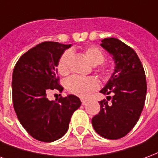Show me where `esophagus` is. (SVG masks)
I'll list each match as a JSON object with an SVG mask.
<instances>
[{
	"mask_svg": "<svg viewBox=\"0 0 158 158\" xmlns=\"http://www.w3.org/2000/svg\"><path fill=\"white\" fill-rule=\"evenodd\" d=\"M87 103V100L81 99V104H82V105H86Z\"/></svg>",
	"mask_w": 158,
	"mask_h": 158,
	"instance_id": "esophagus-1",
	"label": "esophagus"
}]
</instances>
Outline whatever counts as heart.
I'll list each match as a JSON object with an SVG mask.
<instances>
[{
  "label": "heart",
  "instance_id": "obj_1",
  "mask_svg": "<svg viewBox=\"0 0 158 158\" xmlns=\"http://www.w3.org/2000/svg\"><path fill=\"white\" fill-rule=\"evenodd\" d=\"M83 53L93 65H100L105 60V55L103 51L97 46H87L83 49ZM71 55V51L66 50L60 57L57 64V70L60 74L65 75L69 71ZM98 81L93 77H81L78 76H71L65 81V87L68 92L81 98L88 97L93 91L98 88Z\"/></svg>",
  "mask_w": 158,
  "mask_h": 158
}]
</instances>
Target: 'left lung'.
<instances>
[{
    "instance_id": "8db88e82",
    "label": "left lung",
    "mask_w": 158,
    "mask_h": 158,
    "mask_svg": "<svg viewBox=\"0 0 158 158\" xmlns=\"http://www.w3.org/2000/svg\"><path fill=\"white\" fill-rule=\"evenodd\" d=\"M101 46L112 55L115 67L100 93L113 97L100 101V111L92 118V125L102 137L117 140L126 135L140 118L147 95L146 75L136 53L125 43L108 38Z\"/></svg>"
}]
</instances>
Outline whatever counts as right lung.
<instances>
[{"label":"right lung","instance_id":"add662e5","mask_svg":"<svg viewBox=\"0 0 158 158\" xmlns=\"http://www.w3.org/2000/svg\"><path fill=\"white\" fill-rule=\"evenodd\" d=\"M71 44L43 42L23 54L12 73V101L21 125L27 133L40 141L52 142L66 133L71 115L81 102L75 95L49 101L47 93L59 84V59Z\"/></svg>","mask_w":158,"mask_h":158}]
</instances>
